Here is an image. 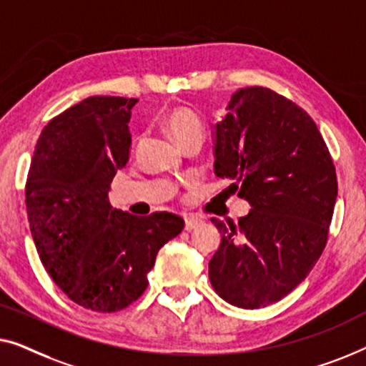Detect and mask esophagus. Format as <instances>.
Wrapping results in <instances>:
<instances>
[{"instance_id":"1","label":"esophagus","mask_w":366,"mask_h":366,"mask_svg":"<svg viewBox=\"0 0 366 366\" xmlns=\"http://www.w3.org/2000/svg\"><path fill=\"white\" fill-rule=\"evenodd\" d=\"M202 224V220H200L199 217H195V215H189V217H185V230H192V229H195L197 227V225H200Z\"/></svg>"}]
</instances>
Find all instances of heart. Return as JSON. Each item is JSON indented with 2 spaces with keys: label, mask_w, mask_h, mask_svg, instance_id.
<instances>
[{
  "label": "heart",
  "mask_w": 366,
  "mask_h": 366,
  "mask_svg": "<svg viewBox=\"0 0 366 366\" xmlns=\"http://www.w3.org/2000/svg\"><path fill=\"white\" fill-rule=\"evenodd\" d=\"M166 127L177 144L185 137L202 136L204 126L199 116L189 107H176L166 116Z\"/></svg>",
  "instance_id": "obj_1"
}]
</instances>
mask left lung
<instances>
[{
  "mask_svg": "<svg viewBox=\"0 0 366 366\" xmlns=\"http://www.w3.org/2000/svg\"><path fill=\"white\" fill-rule=\"evenodd\" d=\"M214 126V172L250 204L209 262L214 290L230 305L262 308L288 295L325 249L338 184L320 131L302 107L254 86L230 97Z\"/></svg>",
  "mask_w": 366,
  "mask_h": 366,
  "instance_id": "obj_1",
  "label": "left lung"
}]
</instances>
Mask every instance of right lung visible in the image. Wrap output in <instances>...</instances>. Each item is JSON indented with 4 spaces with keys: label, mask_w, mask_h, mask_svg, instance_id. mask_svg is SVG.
<instances>
[{
    "label": "right lung",
    "mask_w": 366,
    "mask_h": 366,
    "mask_svg": "<svg viewBox=\"0 0 366 366\" xmlns=\"http://www.w3.org/2000/svg\"><path fill=\"white\" fill-rule=\"evenodd\" d=\"M137 99L92 96L41 131L26 182L36 250L54 284L78 305L109 313L147 288L159 249L184 220L136 217L109 202L116 172L129 161L131 109Z\"/></svg>",
    "instance_id": "obj_1"
}]
</instances>
